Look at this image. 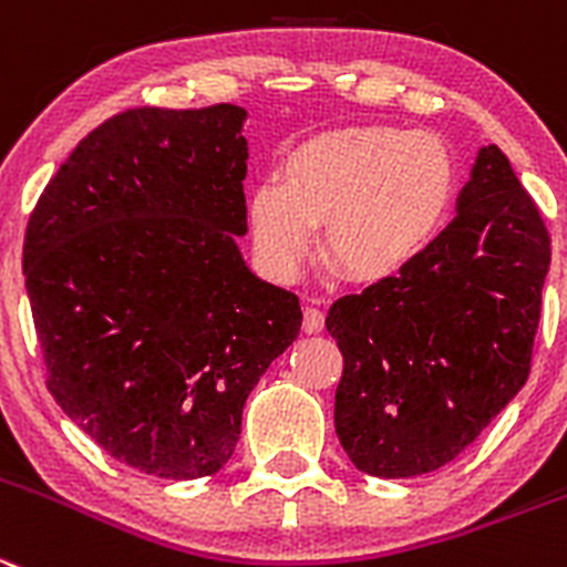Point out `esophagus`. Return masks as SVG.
I'll return each instance as SVG.
<instances>
[{"mask_svg":"<svg viewBox=\"0 0 567 567\" xmlns=\"http://www.w3.org/2000/svg\"><path fill=\"white\" fill-rule=\"evenodd\" d=\"M301 327H305V332H321V330H324V310L308 305V308H305V321H301Z\"/></svg>","mask_w":567,"mask_h":567,"instance_id":"esophagus-1","label":"esophagus"}]
</instances>
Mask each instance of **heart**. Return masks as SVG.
Wrapping results in <instances>:
<instances>
[{
    "label": "heart",
    "mask_w": 567,
    "mask_h": 567,
    "mask_svg": "<svg viewBox=\"0 0 567 567\" xmlns=\"http://www.w3.org/2000/svg\"><path fill=\"white\" fill-rule=\"evenodd\" d=\"M282 182L262 178L246 195L257 262L293 282L319 248L349 277L380 282L411 268L436 237L456 189L451 151L427 131L349 125L290 147Z\"/></svg>",
    "instance_id": "b5f03b06"
}]
</instances>
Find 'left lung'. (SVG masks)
Here are the masks:
<instances>
[{
    "mask_svg": "<svg viewBox=\"0 0 567 567\" xmlns=\"http://www.w3.org/2000/svg\"><path fill=\"white\" fill-rule=\"evenodd\" d=\"M456 218L400 277L332 301L343 355L336 433L361 473H433L532 372L551 237L498 145L481 147Z\"/></svg>",
    "mask_w": 567,
    "mask_h": 567,
    "instance_id": "left-lung-1",
    "label": "left lung"
}]
</instances>
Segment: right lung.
I'll list each match as a JSON object with an SVG mask.
<instances>
[{
	"mask_svg": "<svg viewBox=\"0 0 567 567\" xmlns=\"http://www.w3.org/2000/svg\"><path fill=\"white\" fill-rule=\"evenodd\" d=\"M246 109H128L78 142L30 215L21 268L63 414L140 473H218L243 405L301 330L246 226Z\"/></svg>",
	"mask_w": 567,
	"mask_h": 567,
	"instance_id": "right-lung-1",
	"label": "right lung"
}]
</instances>
